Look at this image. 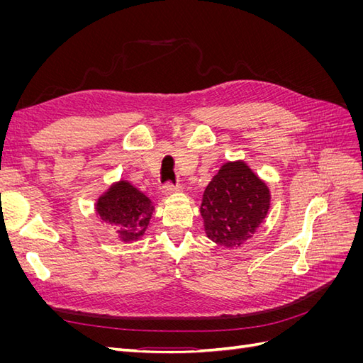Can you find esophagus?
Instances as JSON below:
<instances>
[{
  "instance_id": "obj_1",
  "label": "esophagus",
  "mask_w": 363,
  "mask_h": 363,
  "mask_svg": "<svg viewBox=\"0 0 363 363\" xmlns=\"http://www.w3.org/2000/svg\"><path fill=\"white\" fill-rule=\"evenodd\" d=\"M180 186L179 184H167V186H163V195H167V196H169V195H172V194H175V192H180Z\"/></svg>"
}]
</instances>
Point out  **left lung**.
<instances>
[{
    "label": "left lung",
    "instance_id": "8db88e82",
    "mask_svg": "<svg viewBox=\"0 0 363 363\" xmlns=\"http://www.w3.org/2000/svg\"><path fill=\"white\" fill-rule=\"evenodd\" d=\"M271 192L244 160L224 163L203 195L200 213L207 238L227 248L240 247L267 218Z\"/></svg>",
    "mask_w": 363,
    "mask_h": 363
}]
</instances>
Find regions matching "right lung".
I'll return each instance as SVG.
<instances>
[{
  "instance_id": "obj_1",
  "label": "right lung",
  "mask_w": 363,
  "mask_h": 363,
  "mask_svg": "<svg viewBox=\"0 0 363 363\" xmlns=\"http://www.w3.org/2000/svg\"><path fill=\"white\" fill-rule=\"evenodd\" d=\"M155 207L144 192L127 180H119L98 196L95 212L101 223L115 225L123 242H133L145 235Z\"/></svg>"
}]
</instances>
